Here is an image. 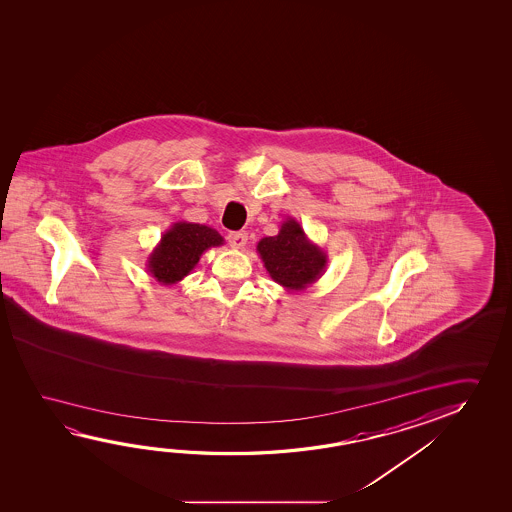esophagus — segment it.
Returning a JSON list of instances; mask_svg holds the SVG:
<instances>
[{
	"instance_id": "1",
	"label": "esophagus",
	"mask_w": 512,
	"mask_h": 512,
	"mask_svg": "<svg viewBox=\"0 0 512 512\" xmlns=\"http://www.w3.org/2000/svg\"><path fill=\"white\" fill-rule=\"evenodd\" d=\"M227 239L228 244H230L232 248H235V250H241V248H244L246 243H248V235H246V232H230Z\"/></svg>"
}]
</instances>
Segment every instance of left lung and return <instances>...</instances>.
<instances>
[{"instance_id": "8db88e82", "label": "left lung", "mask_w": 512, "mask_h": 512, "mask_svg": "<svg viewBox=\"0 0 512 512\" xmlns=\"http://www.w3.org/2000/svg\"><path fill=\"white\" fill-rule=\"evenodd\" d=\"M257 252L264 268L287 291H303L327 269V252L312 243L294 218L285 219L277 235L262 237Z\"/></svg>"}]
</instances>
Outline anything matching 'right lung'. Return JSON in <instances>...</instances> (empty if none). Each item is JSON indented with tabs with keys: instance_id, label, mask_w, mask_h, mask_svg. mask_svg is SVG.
Returning a JSON list of instances; mask_svg holds the SVG:
<instances>
[{
	"instance_id": "1",
	"label": "right lung",
	"mask_w": 512,
	"mask_h": 512,
	"mask_svg": "<svg viewBox=\"0 0 512 512\" xmlns=\"http://www.w3.org/2000/svg\"><path fill=\"white\" fill-rule=\"evenodd\" d=\"M221 244H225V239L218 230L200 223L176 221L153 248L146 271L160 285L176 284L193 271L203 253Z\"/></svg>"
}]
</instances>
